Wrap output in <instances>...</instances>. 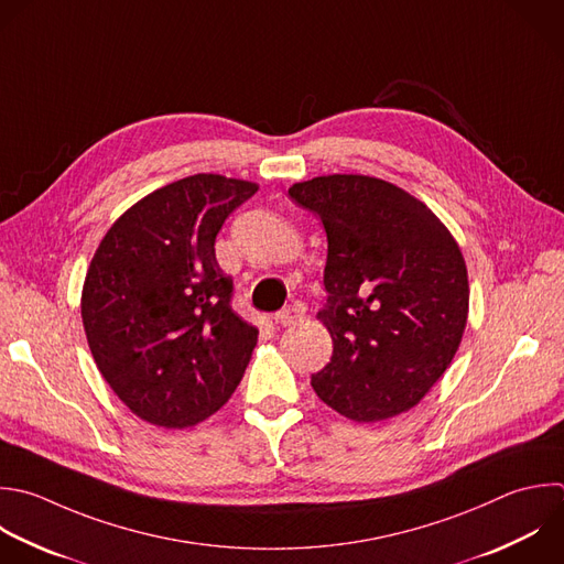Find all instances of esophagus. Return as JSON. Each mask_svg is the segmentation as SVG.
<instances>
[{
  "mask_svg": "<svg viewBox=\"0 0 564 564\" xmlns=\"http://www.w3.org/2000/svg\"><path fill=\"white\" fill-rule=\"evenodd\" d=\"M302 317H304V311L300 306H295V304L282 308L280 313H275V322L282 324V326H293V324L302 322Z\"/></svg>",
  "mask_w": 564,
  "mask_h": 564,
  "instance_id": "obj_1",
  "label": "esophagus"
}]
</instances>
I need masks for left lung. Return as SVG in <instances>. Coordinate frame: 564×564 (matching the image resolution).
I'll return each mask as SVG.
<instances>
[{"label": "left lung", "mask_w": 564, "mask_h": 564, "mask_svg": "<svg viewBox=\"0 0 564 564\" xmlns=\"http://www.w3.org/2000/svg\"><path fill=\"white\" fill-rule=\"evenodd\" d=\"M324 225L330 361L311 377L341 416L377 423L412 410L454 359L469 311L463 253L449 229L405 189L330 174L289 187Z\"/></svg>", "instance_id": "8db88e82"}]
</instances>
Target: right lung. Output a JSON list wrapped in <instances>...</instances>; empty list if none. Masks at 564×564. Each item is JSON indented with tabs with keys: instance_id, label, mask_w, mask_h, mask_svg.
Returning <instances> with one entry per match:
<instances>
[{
	"instance_id": "obj_1",
	"label": "right lung",
	"mask_w": 564,
	"mask_h": 564,
	"mask_svg": "<svg viewBox=\"0 0 564 564\" xmlns=\"http://www.w3.org/2000/svg\"><path fill=\"white\" fill-rule=\"evenodd\" d=\"M258 183L220 174L174 181L108 229L88 267L82 319L95 364L143 421L183 430L238 388L258 328L231 308L216 236Z\"/></svg>"
}]
</instances>
